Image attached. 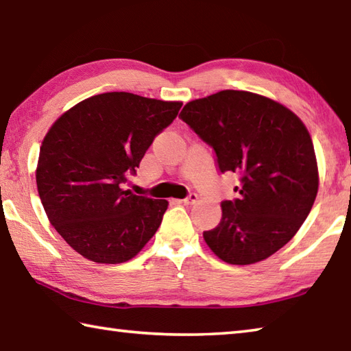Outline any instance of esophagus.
Masks as SVG:
<instances>
[{
    "instance_id": "obj_1",
    "label": "esophagus",
    "mask_w": 351,
    "mask_h": 351,
    "mask_svg": "<svg viewBox=\"0 0 351 351\" xmlns=\"http://www.w3.org/2000/svg\"><path fill=\"white\" fill-rule=\"evenodd\" d=\"M197 199H199V196H197L196 193H190L187 197L182 199V202H184V204H195V202L197 201Z\"/></svg>"
}]
</instances>
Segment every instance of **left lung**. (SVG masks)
I'll use <instances>...</instances> for the list:
<instances>
[{"label":"left lung","mask_w":351,"mask_h":351,"mask_svg":"<svg viewBox=\"0 0 351 351\" xmlns=\"http://www.w3.org/2000/svg\"><path fill=\"white\" fill-rule=\"evenodd\" d=\"M180 119L215 150L221 173L232 171L239 197L222 201V219L204 239L231 265L265 260L297 234L318 193L312 138L297 115L248 91L187 103Z\"/></svg>","instance_id":"8db88e82"}]
</instances>
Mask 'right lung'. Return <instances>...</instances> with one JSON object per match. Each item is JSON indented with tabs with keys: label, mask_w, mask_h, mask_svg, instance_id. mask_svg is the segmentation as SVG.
<instances>
[{
	"label": "right lung",
	"mask_w": 351,
	"mask_h": 351,
	"mask_svg": "<svg viewBox=\"0 0 351 351\" xmlns=\"http://www.w3.org/2000/svg\"><path fill=\"white\" fill-rule=\"evenodd\" d=\"M181 101L105 93L77 103L48 130L36 184L51 225L80 256L123 263L161 225L169 202L123 189Z\"/></svg>",
	"instance_id": "obj_1"
}]
</instances>
